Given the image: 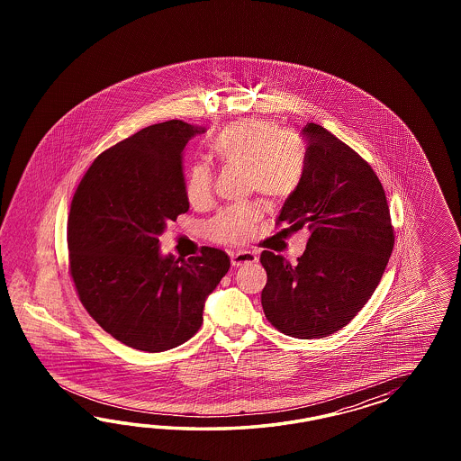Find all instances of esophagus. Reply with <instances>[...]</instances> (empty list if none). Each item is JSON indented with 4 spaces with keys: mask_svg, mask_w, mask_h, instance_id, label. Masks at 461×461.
I'll use <instances>...</instances> for the list:
<instances>
[{
    "mask_svg": "<svg viewBox=\"0 0 461 461\" xmlns=\"http://www.w3.org/2000/svg\"><path fill=\"white\" fill-rule=\"evenodd\" d=\"M231 266L241 267L249 266V264H255L258 260L255 251H238V253H231Z\"/></svg>",
    "mask_w": 461,
    "mask_h": 461,
    "instance_id": "1",
    "label": "esophagus"
}]
</instances>
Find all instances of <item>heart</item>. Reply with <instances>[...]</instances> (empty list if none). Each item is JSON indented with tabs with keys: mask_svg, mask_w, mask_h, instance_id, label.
Wrapping results in <instances>:
<instances>
[{
	"mask_svg": "<svg viewBox=\"0 0 461 461\" xmlns=\"http://www.w3.org/2000/svg\"><path fill=\"white\" fill-rule=\"evenodd\" d=\"M211 154L224 167L247 170V185L270 203L285 201L304 176V155L293 137L277 123L241 120L226 126L210 143ZM185 197L197 210L212 201V172L204 164L185 174ZM262 212L257 206L224 210L211 221L208 235L221 245L238 247L250 240Z\"/></svg>",
	"mask_w": 461,
	"mask_h": 461,
	"instance_id": "obj_1",
	"label": "heart"
}]
</instances>
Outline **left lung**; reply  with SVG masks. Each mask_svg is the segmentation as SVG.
<instances>
[{"mask_svg": "<svg viewBox=\"0 0 461 461\" xmlns=\"http://www.w3.org/2000/svg\"><path fill=\"white\" fill-rule=\"evenodd\" d=\"M304 176L277 223L311 233L291 266L264 250L262 306L284 335L311 339L347 326L375 293L391 258L393 228L377 174L347 143L316 123L303 128Z\"/></svg>", "mask_w": 461, "mask_h": 461, "instance_id": "left-lung-1", "label": "left lung"}]
</instances>
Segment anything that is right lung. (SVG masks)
Listing matches in <instances>:
<instances>
[{"instance_id":"add662e5","label":"right lung","mask_w":461,"mask_h":461,"mask_svg":"<svg viewBox=\"0 0 461 461\" xmlns=\"http://www.w3.org/2000/svg\"><path fill=\"white\" fill-rule=\"evenodd\" d=\"M204 131L181 120L147 126L99 155L72 197L70 277L91 318L130 348L158 353L193 338L230 268L211 247L187 260L160 253L168 221L189 211L182 150Z\"/></svg>"}]
</instances>
